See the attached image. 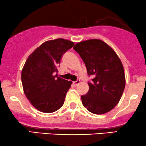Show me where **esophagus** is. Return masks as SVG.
Segmentation results:
<instances>
[{
	"label": "esophagus",
	"instance_id": "esophagus-1",
	"mask_svg": "<svg viewBox=\"0 0 146 146\" xmlns=\"http://www.w3.org/2000/svg\"><path fill=\"white\" fill-rule=\"evenodd\" d=\"M80 80H76V81H74V82H73V85H78V84L80 83Z\"/></svg>",
	"mask_w": 146,
	"mask_h": 146
}]
</instances>
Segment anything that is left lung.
Returning <instances> with one entry per match:
<instances>
[{"instance_id": "8db88e82", "label": "left lung", "mask_w": 146, "mask_h": 146, "mask_svg": "<svg viewBox=\"0 0 146 146\" xmlns=\"http://www.w3.org/2000/svg\"><path fill=\"white\" fill-rule=\"evenodd\" d=\"M73 49L79 54L92 76L88 82V92L81 96L84 106L94 114H104L115 107L125 87V70L117 54L108 44L91 39L76 44Z\"/></svg>"}]
</instances>
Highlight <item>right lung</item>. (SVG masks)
I'll list each match as a JSON object with an SVG mask.
<instances>
[{"mask_svg": "<svg viewBox=\"0 0 146 146\" xmlns=\"http://www.w3.org/2000/svg\"><path fill=\"white\" fill-rule=\"evenodd\" d=\"M74 45L63 38L46 41L31 54L21 71L24 94L42 113H52L64 104L72 82L58 77L61 56Z\"/></svg>", "mask_w": 146, "mask_h": 146, "instance_id": "right-lung-1", "label": "right lung"}]
</instances>
